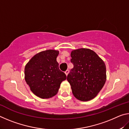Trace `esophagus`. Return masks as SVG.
Wrapping results in <instances>:
<instances>
[{
    "label": "esophagus",
    "instance_id": "1",
    "mask_svg": "<svg viewBox=\"0 0 129 129\" xmlns=\"http://www.w3.org/2000/svg\"><path fill=\"white\" fill-rule=\"evenodd\" d=\"M69 70H68V69H67V71L65 72V75H66L67 76L68 75V73H69Z\"/></svg>",
    "mask_w": 129,
    "mask_h": 129
}]
</instances>
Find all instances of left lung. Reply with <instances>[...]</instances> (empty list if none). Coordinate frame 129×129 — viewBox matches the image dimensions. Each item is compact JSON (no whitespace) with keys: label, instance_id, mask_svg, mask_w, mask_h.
Masks as SVG:
<instances>
[{"label":"left lung","instance_id":"obj_1","mask_svg":"<svg viewBox=\"0 0 129 129\" xmlns=\"http://www.w3.org/2000/svg\"><path fill=\"white\" fill-rule=\"evenodd\" d=\"M71 61L73 68L67 76L73 94L81 101H88L97 96L106 80V65L92 50H73Z\"/></svg>","mask_w":129,"mask_h":129}]
</instances>
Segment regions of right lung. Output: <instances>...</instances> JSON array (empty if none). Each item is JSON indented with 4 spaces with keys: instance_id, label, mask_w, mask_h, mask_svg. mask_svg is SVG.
<instances>
[{
    "instance_id": "obj_1",
    "label": "right lung",
    "mask_w": 129,
    "mask_h": 129,
    "mask_svg": "<svg viewBox=\"0 0 129 129\" xmlns=\"http://www.w3.org/2000/svg\"><path fill=\"white\" fill-rule=\"evenodd\" d=\"M59 51L48 49L36 54L26 64L24 78L34 94L49 99L57 94L67 76L59 69L56 60Z\"/></svg>"
}]
</instances>
